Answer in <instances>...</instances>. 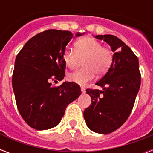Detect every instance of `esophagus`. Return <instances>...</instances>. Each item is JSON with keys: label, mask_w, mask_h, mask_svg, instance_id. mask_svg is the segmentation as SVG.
<instances>
[{"label": "esophagus", "mask_w": 153, "mask_h": 153, "mask_svg": "<svg viewBox=\"0 0 153 153\" xmlns=\"http://www.w3.org/2000/svg\"><path fill=\"white\" fill-rule=\"evenodd\" d=\"M81 91H82V94L86 93V89H85V87H83V86H82L81 87Z\"/></svg>", "instance_id": "34e87169"}]
</instances>
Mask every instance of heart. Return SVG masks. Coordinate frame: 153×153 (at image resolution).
I'll return each instance as SVG.
<instances>
[{"label":"heart","instance_id":"1","mask_svg":"<svg viewBox=\"0 0 153 153\" xmlns=\"http://www.w3.org/2000/svg\"><path fill=\"white\" fill-rule=\"evenodd\" d=\"M75 50L65 48L62 53V60L70 69H74L82 62L84 69L78 70L68 74V80L79 85H84L91 81L97 74H103L109 70L113 62V53L108 48L102 46L100 42L91 37H85L75 42Z\"/></svg>","mask_w":153,"mask_h":153}]
</instances>
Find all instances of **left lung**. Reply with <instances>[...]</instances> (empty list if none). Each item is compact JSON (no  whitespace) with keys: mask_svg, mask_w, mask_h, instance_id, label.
Returning a JSON list of instances; mask_svg holds the SVG:
<instances>
[{"mask_svg":"<svg viewBox=\"0 0 153 153\" xmlns=\"http://www.w3.org/2000/svg\"><path fill=\"white\" fill-rule=\"evenodd\" d=\"M104 40L114 53L107 73L96 82L102 88L87 89L91 105L84 110L86 126L95 133L108 134L117 130L130 115L140 86L139 61L122 40L112 35L95 36Z\"/></svg>","mask_w":153,"mask_h":153,"instance_id":"obj_1","label":"left lung"}]
</instances>
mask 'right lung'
<instances>
[{"mask_svg": "<svg viewBox=\"0 0 153 153\" xmlns=\"http://www.w3.org/2000/svg\"><path fill=\"white\" fill-rule=\"evenodd\" d=\"M72 38L69 31L47 30L31 38L16 58L12 82L16 105L25 122L36 130L55 127L67 105L81 94L74 82L59 86L51 82L64 78L62 53Z\"/></svg>", "mask_w": 153, "mask_h": 153, "instance_id": "add662e5", "label": "right lung"}]
</instances>
